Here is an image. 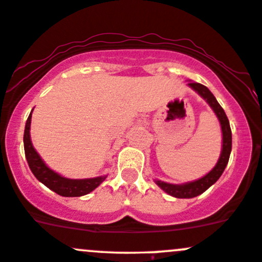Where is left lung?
Segmentation results:
<instances>
[{
  "label": "left lung",
  "mask_w": 262,
  "mask_h": 262,
  "mask_svg": "<svg viewBox=\"0 0 262 262\" xmlns=\"http://www.w3.org/2000/svg\"><path fill=\"white\" fill-rule=\"evenodd\" d=\"M188 85H189L191 90L195 91L209 104V107L217 116L218 121H220L221 130H222V150H221L220 159H218L214 168L208 174L199 178V179L193 180V182L183 183V184H170V183L163 182V180L159 179L154 180L158 187H160L165 193H168L171 196H175V198H194V196L204 193L209 187H212L220 179L222 172L225 171L232 150V132L230 127V121H228L227 116H226L221 104L217 102L215 97L213 96L212 92L206 85L201 84V83H195L190 80Z\"/></svg>",
  "instance_id": "left-lung-1"
}]
</instances>
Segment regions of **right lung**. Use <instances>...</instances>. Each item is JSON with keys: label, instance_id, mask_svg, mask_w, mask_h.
I'll return each instance as SVG.
<instances>
[{"label": "right lung", "instance_id": "right-lung-1", "mask_svg": "<svg viewBox=\"0 0 262 262\" xmlns=\"http://www.w3.org/2000/svg\"><path fill=\"white\" fill-rule=\"evenodd\" d=\"M32 113V111H31ZM31 113L29 116L25 125V132H24V149H25V156L28 160L29 168L31 169L32 174L35 175L40 183L48 187L49 189L55 191L61 196H82L91 193L104 182L107 175L96 178H88V179H69L63 177L59 172L54 171L45 164V161L40 158L37 151L34 149L30 137V126H31Z\"/></svg>", "mask_w": 262, "mask_h": 262}]
</instances>
